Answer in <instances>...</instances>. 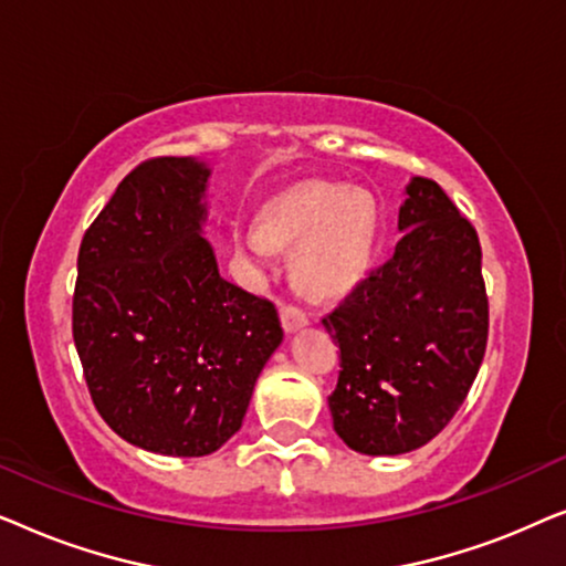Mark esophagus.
Segmentation results:
<instances>
[{"label":"esophagus","instance_id":"1","mask_svg":"<svg viewBox=\"0 0 566 566\" xmlns=\"http://www.w3.org/2000/svg\"><path fill=\"white\" fill-rule=\"evenodd\" d=\"M281 322H283V329L285 332H296L301 327H306L308 324V316L304 308L293 306V304H283L281 306Z\"/></svg>","mask_w":566,"mask_h":566}]
</instances>
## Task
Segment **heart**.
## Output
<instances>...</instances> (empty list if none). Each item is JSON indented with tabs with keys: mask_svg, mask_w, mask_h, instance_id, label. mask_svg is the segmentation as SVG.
<instances>
[{
	"mask_svg": "<svg viewBox=\"0 0 566 566\" xmlns=\"http://www.w3.org/2000/svg\"><path fill=\"white\" fill-rule=\"evenodd\" d=\"M381 213L368 190L337 182H304L262 213V231L234 229L237 252L254 275L273 270V244L296 247V275L312 293L335 296L353 289L374 258Z\"/></svg>",
	"mask_w": 566,
	"mask_h": 566,
	"instance_id": "heart-1",
	"label": "heart"
}]
</instances>
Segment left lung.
<instances>
[{
  "mask_svg": "<svg viewBox=\"0 0 566 566\" xmlns=\"http://www.w3.org/2000/svg\"><path fill=\"white\" fill-rule=\"evenodd\" d=\"M399 231L391 258L322 319L343 368L332 422L366 455L430 443L467 399L490 332L476 229L436 180L412 177Z\"/></svg>",
  "mask_w": 566,
  "mask_h": 566,
  "instance_id": "1",
  "label": "left lung"
}]
</instances>
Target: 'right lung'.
<instances>
[{"instance_id": "obj_1", "label": "right lung", "mask_w": 566, "mask_h": 566, "mask_svg": "<svg viewBox=\"0 0 566 566\" xmlns=\"http://www.w3.org/2000/svg\"><path fill=\"white\" fill-rule=\"evenodd\" d=\"M211 177L146 159L84 231L72 332L97 412L130 446L208 455L242 428L283 339L273 301L223 281L200 237Z\"/></svg>"}]
</instances>
